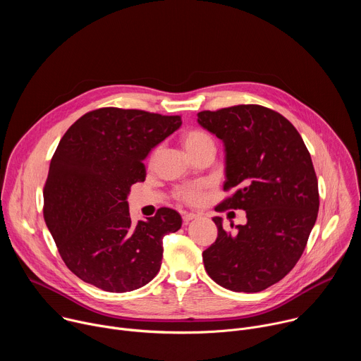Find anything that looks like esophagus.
<instances>
[{"label": "esophagus", "instance_id": "34e87169", "mask_svg": "<svg viewBox=\"0 0 361 361\" xmlns=\"http://www.w3.org/2000/svg\"><path fill=\"white\" fill-rule=\"evenodd\" d=\"M198 216L197 214H194V213H184L183 214V221L184 223H188V221H191V220H194V219H197Z\"/></svg>", "mask_w": 361, "mask_h": 361}]
</instances>
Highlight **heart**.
<instances>
[{
    "label": "heart",
    "mask_w": 361,
    "mask_h": 361,
    "mask_svg": "<svg viewBox=\"0 0 361 361\" xmlns=\"http://www.w3.org/2000/svg\"><path fill=\"white\" fill-rule=\"evenodd\" d=\"M183 144L191 156V154H194L205 147H214V140L205 131L188 130L183 134ZM176 195L183 202L195 204L201 198V190L198 187H183V188L177 190Z\"/></svg>",
    "instance_id": "b5f03b06"
}]
</instances>
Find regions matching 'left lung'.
Returning a JSON list of instances; mask_svg holds the SVG:
<instances>
[{"instance_id": "left-lung-1", "label": "left lung", "mask_w": 361, "mask_h": 361, "mask_svg": "<svg viewBox=\"0 0 361 361\" xmlns=\"http://www.w3.org/2000/svg\"><path fill=\"white\" fill-rule=\"evenodd\" d=\"M226 147L224 191L216 210H244L235 233L214 217L217 240L202 252L207 274L233 291L257 293L286 277L305 248L319 213L313 161L294 126L277 111L241 104L197 114ZM233 227V226H231Z\"/></svg>"}]
</instances>
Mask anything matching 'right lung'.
<instances>
[{
	"instance_id": "1",
	"label": "right lung",
	"mask_w": 361,
	"mask_h": 361,
	"mask_svg": "<svg viewBox=\"0 0 361 361\" xmlns=\"http://www.w3.org/2000/svg\"><path fill=\"white\" fill-rule=\"evenodd\" d=\"M181 126L180 116L98 109L63 135L44 185V220L66 266L104 291L137 290L157 276L163 238L181 227L167 207L134 224L127 197L145 180L148 152Z\"/></svg>"
}]
</instances>
